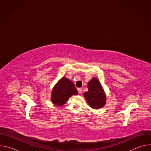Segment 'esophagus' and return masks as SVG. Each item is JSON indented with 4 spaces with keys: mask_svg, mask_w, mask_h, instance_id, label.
I'll return each instance as SVG.
<instances>
[{
    "mask_svg": "<svg viewBox=\"0 0 151 151\" xmlns=\"http://www.w3.org/2000/svg\"><path fill=\"white\" fill-rule=\"evenodd\" d=\"M77 90H78V91L79 94H81L82 93V89L81 88H78Z\"/></svg>",
    "mask_w": 151,
    "mask_h": 151,
    "instance_id": "esophagus-1",
    "label": "esophagus"
}]
</instances>
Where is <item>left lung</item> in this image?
Here are the masks:
<instances>
[{
	"mask_svg": "<svg viewBox=\"0 0 151 151\" xmlns=\"http://www.w3.org/2000/svg\"><path fill=\"white\" fill-rule=\"evenodd\" d=\"M88 91L83 93V96L90 106L93 109L103 107L106 102V97L99 81L93 78L87 85Z\"/></svg>",
	"mask_w": 151,
	"mask_h": 151,
	"instance_id": "left-lung-1",
	"label": "left lung"
}]
</instances>
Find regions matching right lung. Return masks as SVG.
Wrapping results in <instances>:
<instances>
[{
  "mask_svg": "<svg viewBox=\"0 0 151 151\" xmlns=\"http://www.w3.org/2000/svg\"><path fill=\"white\" fill-rule=\"evenodd\" d=\"M78 93L74 83L66 78H62L54 86L51 93V101L57 106L65 104L73 95Z\"/></svg>",
  "mask_w": 151,
  "mask_h": 151,
  "instance_id": "right-lung-1",
  "label": "right lung"
}]
</instances>
